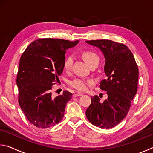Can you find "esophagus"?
I'll return each instance as SVG.
<instances>
[{
	"mask_svg": "<svg viewBox=\"0 0 153 153\" xmlns=\"http://www.w3.org/2000/svg\"><path fill=\"white\" fill-rule=\"evenodd\" d=\"M82 93H74V97H80V96H82Z\"/></svg>",
	"mask_w": 153,
	"mask_h": 153,
	"instance_id": "34e87169",
	"label": "esophagus"
}]
</instances>
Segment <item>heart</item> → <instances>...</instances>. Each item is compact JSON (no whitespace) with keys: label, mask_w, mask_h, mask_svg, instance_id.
<instances>
[{"label":"heart","mask_w":153,"mask_h":153,"mask_svg":"<svg viewBox=\"0 0 153 153\" xmlns=\"http://www.w3.org/2000/svg\"><path fill=\"white\" fill-rule=\"evenodd\" d=\"M82 57L84 60L86 61V63L88 65L92 63L93 61H98V56L97 54L94 53V52L86 51H84L82 53ZM74 61V56L73 55H69L65 58L63 63V68L65 71H68L71 69L72 66V63ZM93 84V81L89 79H85V78H80V77H77V78L74 79L69 82V84L71 87L74 88L76 89L78 91H86L88 90V87L91 86Z\"/></svg>","instance_id":"heart-1"}]
</instances>
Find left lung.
<instances>
[{"instance_id":"1","label":"left lung","mask_w":153,"mask_h":153,"mask_svg":"<svg viewBox=\"0 0 153 153\" xmlns=\"http://www.w3.org/2000/svg\"><path fill=\"white\" fill-rule=\"evenodd\" d=\"M86 42L100 48L104 55L107 78L100 82L99 86L108 96L103 102L97 95L92 97L86 117L98 128H113L125 118L136 94L138 65L131 51L122 43L105 39Z\"/></svg>"}]
</instances>
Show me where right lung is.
I'll list each match as a JSON object with an SVG mask.
<instances>
[{"mask_svg":"<svg viewBox=\"0 0 153 153\" xmlns=\"http://www.w3.org/2000/svg\"><path fill=\"white\" fill-rule=\"evenodd\" d=\"M78 42L40 38L31 43L21 56L17 76L18 102L28 121L37 128L53 127L63 117L72 93L65 90L53 97L51 90L63 71L66 50Z\"/></svg>","mask_w":153,"mask_h":153,"instance_id":"1","label":"right lung"}]
</instances>
